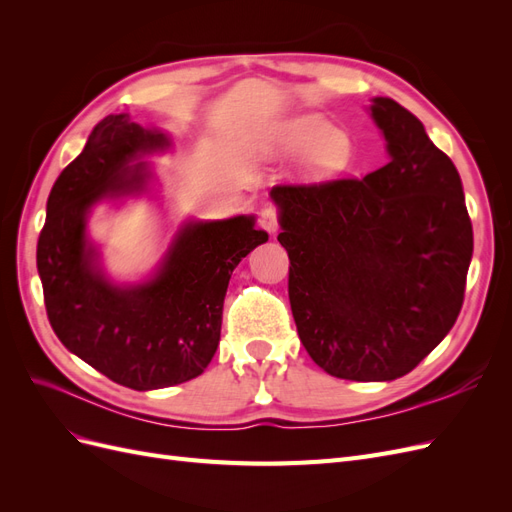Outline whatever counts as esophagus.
Segmentation results:
<instances>
[{
	"instance_id": "esophagus-1",
	"label": "esophagus",
	"mask_w": 512,
	"mask_h": 512,
	"mask_svg": "<svg viewBox=\"0 0 512 512\" xmlns=\"http://www.w3.org/2000/svg\"><path fill=\"white\" fill-rule=\"evenodd\" d=\"M258 220H260V226L273 235V232L280 228V211H277L275 205H265L260 211Z\"/></svg>"
}]
</instances>
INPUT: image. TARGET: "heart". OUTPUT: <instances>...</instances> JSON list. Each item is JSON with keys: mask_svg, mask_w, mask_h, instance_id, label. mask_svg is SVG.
<instances>
[{"mask_svg": "<svg viewBox=\"0 0 512 512\" xmlns=\"http://www.w3.org/2000/svg\"><path fill=\"white\" fill-rule=\"evenodd\" d=\"M269 143L277 151L303 153L301 168L312 179L344 173L356 156L352 136L342 128H333L320 115H299L277 123L269 132Z\"/></svg>", "mask_w": 512, "mask_h": 512, "instance_id": "heart-1", "label": "heart"}]
</instances>
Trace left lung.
Instances as JSON below:
<instances>
[{"instance_id":"left-lung-1","label":"left lung","mask_w":512,"mask_h":512,"mask_svg":"<svg viewBox=\"0 0 512 512\" xmlns=\"http://www.w3.org/2000/svg\"><path fill=\"white\" fill-rule=\"evenodd\" d=\"M389 164L365 179L275 185L299 339L327 374L406 376L461 312L474 250L451 158L408 108L374 98Z\"/></svg>"}]
</instances>
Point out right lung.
<instances>
[{"mask_svg":"<svg viewBox=\"0 0 512 512\" xmlns=\"http://www.w3.org/2000/svg\"><path fill=\"white\" fill-rule=\"evenodd\" d=\"M168 145L166 134L138 126L128 113L104 117L57 177L36 252L46 316L59 342L134 391L203 374L220 344L232 269L269 239L252 215L188 222L149 282H108L87 243V213L102 198L143 192L147 164L130 162Z\"/></svg>","mask_w":512,"mask_h":512,"instance_id":"1","label":"right lung"}]
</instances>
